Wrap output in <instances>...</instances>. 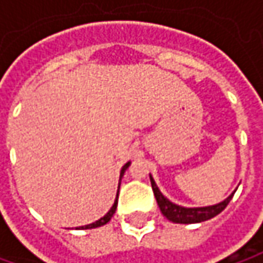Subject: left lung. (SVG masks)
I'll use <instances>...</instances> for the list:
<instances>
[{"mask_svg": "<svg viewBox=\"0 0 263 263\" xmlns=\"http://www.w3.org/2000/svg\"><path fill=\"white\" fill-rule=\"evenodd\" d=\"M150 181H152V189H153L154 197L157 200V204L160 208V212L163 213V216H166L169 221L175 223H197L203 222V221H208L212 219L213 216L219 215L221 212L227 208V204L230 203V200L233 199L234 193L231 196H228L227 199L218 203V204H213V206H204V208H184V206H179L172 203L171 200H167L160 193L159 187L156 185L153 177L150 175Z\"/></svg>", "mask_w": 263, "mask_h": 263, "instance_id": "left-lung-1", "label": "left lung"}]
</instances>
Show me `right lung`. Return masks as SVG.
<instances>
[{
	"instance_id": "right-lung-1",
	"label": "right lung",
	"mask_w": 263,
	"mask_h": 263,
	"mask_svg": "<svg viewBox=\"0 0 263 263\" xmlns=\"http://www.w3.org/2000/svg\"><path fill=\"white\" fill-rule=\"evenodd\" d=\"M131 165V162H128L126 165L122 167V171H120V178L123 177V174H125V171L128 169V166ZM120 185V182H119ZM118 197H119V191H118V196H116V200H115V203H113V206L110 208V211L103 216V218H100L98 221L96 222L89 223V225H85V227H79L78 230H91V228H97V227H101V225H106V223L109 222L110 219H111V216L115 215V212H116V208H118Z\"/></svg>"
}]
</instances>
